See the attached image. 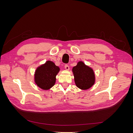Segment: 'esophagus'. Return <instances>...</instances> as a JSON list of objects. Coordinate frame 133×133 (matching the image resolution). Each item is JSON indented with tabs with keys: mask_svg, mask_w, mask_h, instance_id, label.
<instances>
[{
	"mask_svg": "<svg viewBox=\"0 0 133 133\" xmlns=\"http://www.w3.org/2000/svg\"><path fill=\"white\" fill-rule=\"evenodd\" d=\"M64 67H65V69H66V70H69V66L68 65H67V64H66V65H65V66H64Z\"/></svg>",
	"mask_w": 133,
	"mask_h": 133,
	"instance_id": "1",
	"label": "esophagus"
}]
</instances>
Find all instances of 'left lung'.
Here are the masks:
<instances>
[{
    "label": "left lung",
    "instance_id": "8db88e82",
    "mask_svg": "<svg viewBox=\"0 0 133 133\" xmlns=\"http://www.w3.org/2000/svg\"><path fill=\"white\" fill-rule=\"evenodd\" d=\"M76 85L83 90L91 87L95 82L94 73L90 68L86 66L82 62H79L73 68Z\"/></svg>",
    "mask_w": 133,
    "mask_h": 133
}]
</instances>
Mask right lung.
Here are the masks:
<instances>
[{
	"label": "right lung",
	"mask_w": 133,
	"mask_h": 133,
	"mask_svg": "<svg viewBox=\"0 0 133 133\" xmlns=\"http://www.w3.org/2000/svg\"><path fill=\"white\" fill-rule=\"evenodd\" d=\"M59 68L51 61L39 66L35 73V82L37 85L44 90H48L53 87L55 83L56 75L59 71Z\"/></svg>",
	"instance_id": "1"
}]
</instances>
